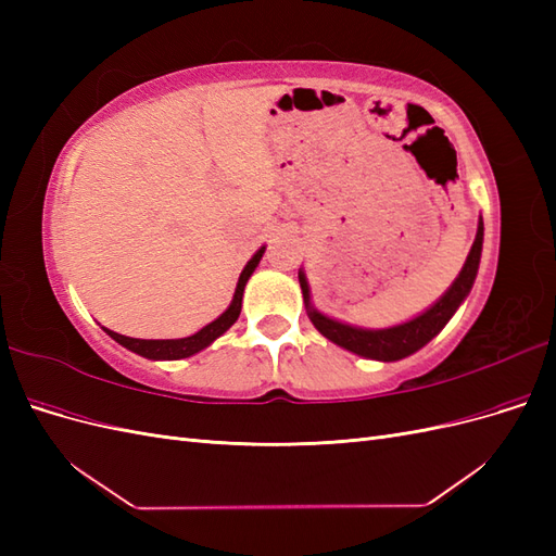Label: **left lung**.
<instances>
[{
  "instance_id": "obj_1",
  "label": "left lung",
  "mask_w": 556,
  "mask_h": 556,
  "mask_svg": "<svg viewBox=\"0 0 556 556\" xmlns=\"http://www.w3.org/2000/svg\"><path fill=\"white\" fill-rule=\"evenodd\" d=\"M482 233H484V227L480 220L476 241H473V245H470L466 264L459 271L457 280L450 285V290L422 315H417V317L408 319V323L390 327V329L350 327L345 323H339V319H331L319 311H315L311 306V288H308L306 274L299 271V285H301V292H304V304H306V313L311 317V323L331 343L355 352V355L368 357V359L396 362V359L413 355V352L425 348L433 339V336L450 323V317L457 313L462 301L468 296L470 288H473L476 276H478V266H480V255H482Z\"/></svg>"
}]
</instances>
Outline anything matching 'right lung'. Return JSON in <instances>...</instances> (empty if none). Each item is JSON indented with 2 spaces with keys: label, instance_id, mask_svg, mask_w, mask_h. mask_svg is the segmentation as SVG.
<instances>
[{
  "label": "right lung",
  "instance_id": "add662e5",
  "mask_svg": "<svg viewBox=\"0 0 556 556\" xmlns=\"http://www.w3.org/2000/svg\"><path fill=\"white\" fill-rule=\"evenodd\" d=\"M266 248H260L255 255H252V260L245 264V268L241 271V278L237 282V292H233V299L229 308L213 319L211 325H206L204 329H199L197 333L188 336V339H166V341H146V339H129V336H123V333H115L111 329H104L113 341L121 343L123 348L137 352V355L146 357V359H185V357H192L194 352L208 348L217 336H223L233 323H237L239 315H241V301H243V290H245V282L248 278L252 276V271H255L262 255H264Z\"/></svg>",
  "mask_w": 556,
  "mask_h": 556
}]
</instances>
